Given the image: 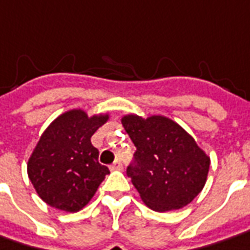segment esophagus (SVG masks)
Segmentation results:
<instances>
[{"label":"esophagus","mask_w":250,"mask_h":250,"mask_svg":"<svg viewBox=\"0 0 250 250\" xmlns=\"http://www.w3.org/2000/svg\"><path fill=\"white\" fill-rule=\"evenodd\" d=\"M111 169H113V171H115V169H123V163H122V160H119L118 159V160L115 161L111 166Z\"/></svg>","instance_id":"esophagus-1"}]
</instances>
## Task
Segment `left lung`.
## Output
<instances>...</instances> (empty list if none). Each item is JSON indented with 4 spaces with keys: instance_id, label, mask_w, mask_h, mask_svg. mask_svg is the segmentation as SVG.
I'll use <instances>...</instances> for the list:
<instances>
[{
    "instance_id": "left-lung-1",
    "label": "left lung",
    "mask_w": 250,
    "mask_h": 250,
    "mask_svg": "<svg viewBox=\"0 0 250 250\" xmlns=\"http://www.w3.org/2000/svg\"><path fill=\"white\" fill-rule=\"evenodd\" d=\"M137 150L127 175L150 209L166 212L191 203L203 190L209 157L179 125L164 116L122 119Z\"/></svg>"
}]
</instances>
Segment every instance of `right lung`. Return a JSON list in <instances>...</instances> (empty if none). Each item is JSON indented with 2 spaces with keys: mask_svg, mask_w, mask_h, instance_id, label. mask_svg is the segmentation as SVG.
Here are the masks:
<instances>
[{
  "mask_svg": "<svg viewBox=\"0 0 250 250\" xmlns=\"http://www.w3.org/2000/svg\"><path fill=\"white\" fill-rule=\"evenodd\" d=\"M106 120L108 115L89 118L74 109L59 116L42 134L27 172L47 205L78 212L96 194L109 169L100 164L98 149L90 138Z\"/></svg>",
  "mask_w": 250,
  "mask_h": 250,
  "instance_id": "right-lung-1",
  "label": "right lung"
}]
</instances>
